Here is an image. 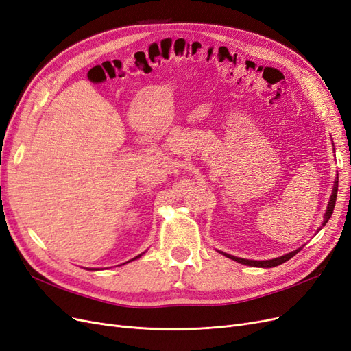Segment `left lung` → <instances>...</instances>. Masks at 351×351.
I'll list each match as a JSON object with an SVG mask.
<instances>
[{
  "mask_svg": "<svg viewBox=\"0 0 351 351\" xmlns=\"http://www.w3.org/2000/svg\"><path fill=\"white\" fill-rule=\"evenodd\" d=\"M337 190H338V174H337V178H335V181H334V187H332V193H331V197H330L328 206H327V212H325V215H324L322 226H325V223L328 222V219H330L331 215H332V210H334V206H335V200H337ZM322 226H321V228H322ZM321 228L318 229V231H321ZM299 251H300V248H299V250H295V251H292V252H289V254H285V256H282V257H277V258H273V260H263V261L239 258V257H234V256H231V254H225V252H222V254H223L225 257H228V258H231V260H234V261H237V263H241V264L251 265V267L270 269V267H276V265H279V264H283V263L287 261V260H291V258L295 256V254H298Z\"/></svg>",
  "mask_w": 351,
  "mask_h": 351,
  "instance_id": "obj_1",
  "label": "left lung"
}]
</instances>
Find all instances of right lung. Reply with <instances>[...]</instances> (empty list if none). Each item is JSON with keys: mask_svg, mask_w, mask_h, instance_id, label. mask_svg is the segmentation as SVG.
Instances as JSON below:
<instances>
[{"mask_svg": "<svg viewBox=\"0 0 351 351\" xmlns=\"http://www.w3.org/2000/svg\"><path fill=\"white\" fill-rule=\"evenodd\" d=\"M142 256V254H139V256L138 257H135V258H132V260H136V258H139ZM90 270H95V269H90Z\"/></svg>", "mask_w": 351, "mask_h": 351, "instance_id": "add662e5", "label": "right lung"}]
</instances>
